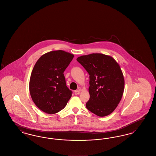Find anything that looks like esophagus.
Here are the masks:
<instances>
[{"instance_id": "esophagus-1", "label": "esophagus", "mask_w": 156, "mask_h": 156, "mask_svg": "<svg viewBox=\"0 0 156 156\" xmlns=\"http://www.w3.org/2000/svg\"><path fill=\"white\" fill-rule=\"evenodd\" d=\"M80 90H75V91H74L75 95H79V94H80Z\"/></svg>"}]
</instances>
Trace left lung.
Masks as SVG:
<instances>
[{
  "label": "left lung",
  "instance_id": "obj_1",
  "mask_svg": "<svg viewBox=\"0 0 156 156\" xmlns=\"http://www.w3.org/2000/svg\"><path fill=\"white\" fill-rule=\"evenodd\" d=\"M76 60L89 75L87 108L100 117L109 115L118 106L124 91L125 80L119 64L111 56L99 53L82 55Z\"/></svg>",
  "mask_w": 156,
  "mask_h": 156
}]
</instances>
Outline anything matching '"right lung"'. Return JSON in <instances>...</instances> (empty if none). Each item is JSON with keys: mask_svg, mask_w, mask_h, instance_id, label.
<instances>
[{"mask_svg": "<svg viewBox=\"0 0 156 156\" xmlns=\"http://www.w3.org/2000/svg\"><path fill=\"white\" fill-rule=\"evenodd\" d=\"M74 57L62 50L50 51L43 55L34 66L29 82L30 95L45 113L54 114L61 111L72 96L64 72Z\"/></svg>", "mask_w": 156, "mask_h": 156, "instance_id": "1", "label": "right lung"}]
</instances>
